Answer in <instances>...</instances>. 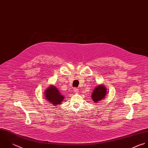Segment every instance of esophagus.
Listing matches in <instances>:
<instances>
[{"instance_id": "34e87169", "label": "esophagus", "mask_w": 148, "mask_h": 148, "mask_svg": "<svg viewBox=\"0 0 148 148\" xmlns=\"http://www.w3.org/2000/svg\"><path fill=\"white\" fill-rule=\"evenodd\" d=\"M73 90H74V92H75V93H77V92H78V89L77 88H75L74 89H73Z\"/></svg>"}]
</instances>
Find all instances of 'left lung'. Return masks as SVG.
Returning a JSON list of instances; mask_svg holds the SVG:
<instances>
[{"instance_id": "1", "label": "left lung", "mask_w": 148, "mask_h": 148, "mask_svg": "<svg viewBox=\"0 0 148 148\" xmlns=\"http://www.w3.org/2000/svg\"><path fill=\"white\" fill-rule=\"evenodd\" d=\"M106 87L104 85H99L95 88H94L93 92L92 93L91 97L93 101L95 103H98L101 100H103L106 95Z\"/></svg>"}]
</instances>
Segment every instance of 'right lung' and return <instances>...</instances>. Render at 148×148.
<instances>
[{
  "label": "right lung",
  "mask_w": 148,
  "mask_h": 148,
  "mask_svg": "<svg viewBox=\"0 0 148 148\" xmlns=\"http://www.w3.org/2000/svg\"><path fill=\"white\" fill-rule=\"evenodd\" d=\"M45 98L54 106L61 104L62 100L64 98V97L60 94L58 89L53 86H50L45 90Z\"/></svg>",
  "instance_id": "1"
}]
</instances>
